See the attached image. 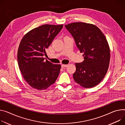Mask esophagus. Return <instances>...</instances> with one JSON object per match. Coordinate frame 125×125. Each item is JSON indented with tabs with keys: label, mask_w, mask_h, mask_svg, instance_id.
Listing matches in <instances>:
<instances>
[{
	"label": "esophagus",
	"mask_w": 125,
	"mask_h": 125,
	"mask_svg": "<svg viewBox=\"0 0 125 125\" xmlns=\"http://www.w3.org/2000/svg\"><path fill=\"white\" fill-rule=\"evenodd\" d=\"M68 66V65H65V64H62L61 65V67L62 68H64V67H66Z\"/></svg>",
	"instance_id": "obj_1"
}]
</instances>
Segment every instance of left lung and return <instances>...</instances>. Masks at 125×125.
I'll list each match as a JSON object with an SVG mask.
<instances>
[{
	"label": "left lung",
	"mask_w": 125,
	"mask_h": 125,
	"mask_svg": "<svg viewBox=\"0 0 125 125\" xmlns=\"http://www.w3.org/2000/svg\"><path fill=\"white\" fill-rule=\"evenodd\" d=\"M65 27L84 58L82 62L75 63L74 80L84 88L96 86L105 76L110 63V50L105 35L96 26L84 22H74Z\"/></svg>",
	"instance_id": "1"
}]
</instances>
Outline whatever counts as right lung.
Wrapping results in <instances>:
<instances>
[{
	"mask_svg": "<svg viewBox=\"0 0 125 125\" xmlns=\"http://www.w3.org/2000/svg\"><path fill=\"white\" fill-rule=\"evenodd\" d=\"M63 28V25L45 24L28 32L22 39L18 49L19 69L32 88L42 90L53 84L60 73L61 65L43 58L45 50Z\"/></svg>",
	"mask_w": 125,
	"mask_h": 125,
	"instance_id": "1",
	"label": "right lung"
}]
</instances>
